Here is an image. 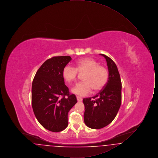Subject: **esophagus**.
Here are the masks:
<instances>
[{
	"label": "esophagus",
	"instance_id": "esophagus-1",
	"mask_svg": "<svg viewBox=\"0 0 158 158\" xmlns=\"http://www.w3.org/2000/svg\"><path fill=\"white\" fill-rule=\"evenodd\" d=\"M76 98H77V101H79V102H81V101H82V98H81V97L77 96V97H76Z\"/></svg>",
	"mask_w": 158,
	"mask_h": 158
}]
</instances>
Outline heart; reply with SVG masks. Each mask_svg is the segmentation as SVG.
<instances>
[{
	"instance_id": "obj_1",
	"label": "heart",
	"mask_w": 158,
	"mask_h": 158,
	"mask_svg": "<svg viewBox=\"0 0 158 158\" xmlns=\"http://www.w3.org/2000/svg\"><path fill=\"white\" fill-rule=\"evenodd\" d=\"M75 68L66 66L62 71L64 80L68 84L75 81L78 73L83 74L82 82L76 83L72 89L73 93L84 96L90 93L92 89L97 92L102 89L108 82L109 73L106 68L92 58L85 57L77 60Z\"/></svg>"
}]
</instances>
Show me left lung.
I'll list each match as a JSON object with an SVG mask.
<instances>
[{"label":"left lung","mask_w":158,"mask_h":158,"mask_svg":"<svg viewBox=\"0 0 158 158\" xmlns=\"http://www.w3.org/2000/svg\"><path fill=\"white\" fill-rule=\"evenodd\" d=\"M100 54L107 62L108 82L95 96L83 99L85 123L94 129L102 128L110 124L117 115L121 104V81L117 67L109 57Z\"/></svg>","instance_id":"1"}]
</instances>
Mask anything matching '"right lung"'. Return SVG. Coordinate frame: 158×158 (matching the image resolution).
<instances>
[{
    "label": "right lung",
    "mask_w": 158,
    "mask_h": 158,
    "mask_svg": "<svg viewBox=\"0 0 158 158\" xmlns=\"http://www.w3.org/2000/svg\"><path fill=\"white\" fill-rule=\"evenodd\" d=\"M72 60L69 56L46 60L38 69L32 84V106L42 126L53 132L68 127V115L77 102L64 84L62 71Z\"/></svg>",
    "instance_id": "right-lung-1"
}]
</instances>
